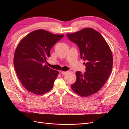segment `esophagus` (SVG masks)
I'll return each instance as SVG.
<instances>
[{
  "mask_svg": "<svg viewBox=\"0 0 129 129\" xmlns=\"http://www.w3.org/2000/svg\"><path fill=\"white\" fill-rule=\"evenodd\" d=\"M60 73L62 75H66L67 73V72H60Z\"/></svg>",
  "mask_w": 129,
  "mask_h": 129,
  "instance_id": "34e87169",
  "label": "esophagus"
}]
</instances>
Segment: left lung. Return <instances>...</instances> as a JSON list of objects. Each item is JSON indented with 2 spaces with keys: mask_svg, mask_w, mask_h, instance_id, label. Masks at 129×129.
<instances>
[{
  "mask_svg": "<svg viewBox=\"0 0 129 129\" xmlns=\"http://www.w3.org/2000/svg\"><path fill=\"white\" fill-rule=\"evenodd\" d=\"M69 40L79 46L81 59L85 61V72H76V81L71 88L83 97L93 95L102 88L110 76L113 64L110 47L99 32L85 28L67 34Z\"/></svg>",
  "mask_w": 129,
  "mask_h": 129,
  "instance_id": "1",
  "label": "left lung"
}]
</instances>
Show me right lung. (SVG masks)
<instances>
[{
	"label": "right lung",
	"instance_id": "1",
	"mask_svg": "<svg viewBox=\"0 0 129 129\" xmlns=\"http://www.w3.org/2000/svg\"><path fill=\"white\" fill-rule=\"evenodd\" d=\"M64 36L44 29L34 30L19 43L15 50L14 66L24 87L30 92L41 95L52 89L58 72L45 64L50 50Z\"/></svg>",
	"mask_w": 129,
	"mask_h": 129
}]
</instances>
